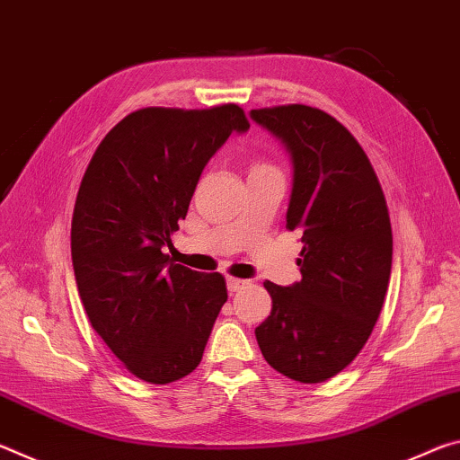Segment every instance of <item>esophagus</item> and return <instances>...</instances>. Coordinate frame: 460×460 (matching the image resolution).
I'll list each match as a JSON object with an SVG mask.
<instances>
[{"instance_id":"1","label":"esophagus","mask_w":460,"mask_h":460,"mask_svg":"<svg viewBox=\"0 0 460 460\" xmlns=\"http://www.w3.org/2000/svg\"><path fill=\"white\" fill-rule=\"evenodd\" d=\"M249 282L247 279H241V278H233V276H229L227 278V288H229V292H239L241 288H245Z\"/></svg>"}]
</instances>
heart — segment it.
<instances>
[{
    "label": "heart",
    "instance_id": "1",
    "mask_svg": "<svg viewBox=\"0 0 460 460\" xmlns=\"http://www.w3.org/2000/svg\"><path fill=\"white\" fill-rule=\"evenodd\" d=\"M261 168H274V166L268 164V162H263V160H258V162H255V164L252 166V170H261Z\"/></svg>",
    "mask_w": 460,
    "mask_h": 460
}]
</instances>
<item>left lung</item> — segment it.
Masks as SVG:
<instances>
[{
    "label": "left lung",
    "instance_id": "8db88e82",
    "mask_svg": "<svg viewBox=\"0 0 460 460\" xmlns=\"http://www.w3.org/2000/svg\"><path fill=\"white\" fill-rule=\"evenodd\" d=\"M252 118L292 154L294 189L286 229L302 235V279L263 282L271 313L255 339L271 367L300 384H321L367 342L392 274V223L367 154L323 109L278 105Z\"/></svg>",
    "mask_w": 460,
    "mask_h": 460
}]
</instances>
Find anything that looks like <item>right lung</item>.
Segmentation results:
<instances>
[{
	"label": "right lung",
	"instance_id": "1",
	"mask_svg": "<svg viewBox=\"0 0 460 460\" xmlns=\"http://www.w3.org/2000/svg\"><path fill=\"white\" fill-rule=\"evenodd\" d=\"M249 121L235 103L144 107L101 139L75 200L71 253L89 323L129 373L164 385L199 367L227 302L219 271L170 261L202 168Z\"/></svg>",
	"mask_w": 460,
	"mask_h": 460
}]
</instances>
